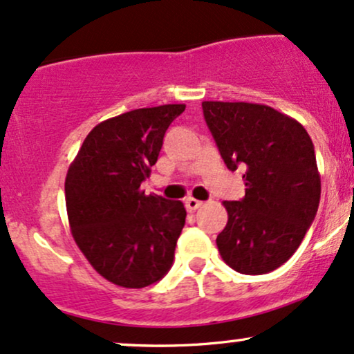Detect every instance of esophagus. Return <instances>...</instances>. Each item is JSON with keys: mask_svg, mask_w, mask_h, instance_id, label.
I'll list each match as a JSON object with an SVG mask.
<instances>
[{"mask_svg": "<svg viewBox=\"0 0 354 354\" xmlns=\"http://www.w3.org/2000/svg\"><path fill=\"white\" fill-rule=\"evenodd\" d=\"M201 205H202V202H201V201H197V198H194V197L185 198V209L189 210V212L197 210L198 207H201Z\"/></svg>", "mask_w": 354, "mask_h": 354, "instance_id": "obj_1", "label": "esophagus"}]
</instances>
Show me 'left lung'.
Here are the masks:
<instances>
[{"label": "left lung", "instance_id": "8db88e82", "mask_svg": "<svg viewBox=\"0 0 354 354\" xmlns=\"http://www.w3.org/2000/svg\"><path fill=\"white\" fill-rule=\"evenodd\" d=\"M202 109L227 167L245 169V197L223 202L220 257L245 275L272 272L297 252L317 215L313 142L298 120L265 104L203 101Z\"/></svg>", "mask_w": 354, "mask_h": 354}]
</instances>
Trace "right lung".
<instances>
[{
	"instance_id": "obj_1",
	"label": "right lung",
	"mask_w": 354,
	"mask_h": 354,
	"mask_svg": "<svg viewBox=\"0 0 354 354\" xmlns=\"http://www.w3.org/2000/svg\"><path fill=\"white\" fill-rule=\"evenodd\" d=\"M185 104L129 111L97 124L71 162L64 182L71 234L99 275L144 288L172 267L187 212L180 201L145 195L170 122Z\"/></svg>"
}]
</instances>
